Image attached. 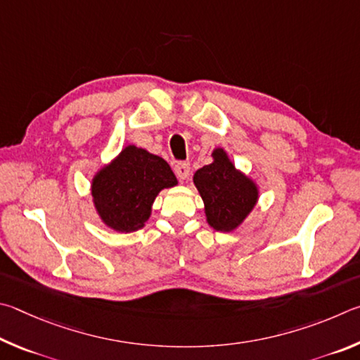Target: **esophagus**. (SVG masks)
<instances>
[{
    "instance_id": "1",
    "label": "esophagus",
    "mask_w": 360,
    "mask_h": 360,
    "mask_svg": "<svg viewBox=\"0 0 360 360\" xmlns=\"http://www.w3.org/2000/svg\"><path fill=\"white\" fill-rule=\"evenodd\" d=\"M174 172H175L176 176H179V180H186L188 176H190V164H188V162L175 164Z\"/></svg>"
}]
</instances>
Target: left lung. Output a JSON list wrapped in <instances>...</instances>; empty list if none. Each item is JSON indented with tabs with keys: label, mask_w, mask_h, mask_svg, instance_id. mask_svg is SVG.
Wrapping results in <instances>:
<instances>
[{
	"label": "left lung",
	"mask_w": 360,
	"mask_h": 360,
	"mask_svg": "<svg viewBox=\"0 0 360 360\" xmlns=\"http://www.w3.org/2000/svg\"><path fill=\"white\" fill-rule=\"evenodd\" d=\"M212 160L194 172V186L204 200L207 224L218 232H234L259 200V185L236 167L223 147L213 148Z\"/></svg>",
	"instance_id": "left-lung-1"
}]
</instances>
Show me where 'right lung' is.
<instances>
[{"label":"right lung","mask_w":360,"mask_h":360,"mask_svg":"<svg viewBox=\"0 0 360 360\" xmlns=\"http://www.w3.org/2000/svg\"><path fill=\"white\" fill-rule=\"evenodd\" d=\"M176 185L179 180L161 156L129 143L96 170L90 191L105 228L129 234L147 223L158 194Z\"/></svg>","instance_id":"add662e5"}]
</instances>
